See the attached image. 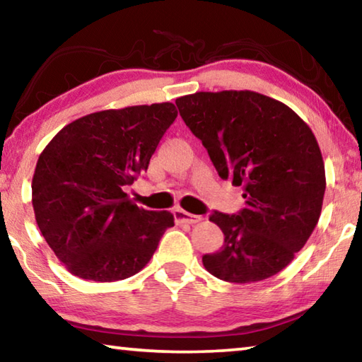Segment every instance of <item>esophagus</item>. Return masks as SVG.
I'll list each match as a JSON object with an SVG mask.
<instances>
[{
  "instance_id": "obj_1",
  "label": "esophagus",
  "mask_w": 362,
  "mask_h": 362,
  "mask_svg": "<svg viewBox=\"0 0 362 362\" xmlns=\"http://www.w3.org/2000/svg\"><path fill=\"white\" fill-rule=\"evenodd\" d=\"M174 217L177 223H188V225H193L196 222H199V220H203L199 216H193V214H189L183 209H175Z\"/></svg>"
}]
</instances>
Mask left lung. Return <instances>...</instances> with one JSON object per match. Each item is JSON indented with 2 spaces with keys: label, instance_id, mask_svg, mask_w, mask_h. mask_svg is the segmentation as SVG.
<instances>
[{
  "label": "left lung",
  "instance_id": "left-lung-1",
  "mask_svg": "<svg viewBox=\"0 0 362 362\" xmlns=\"http://www.w3.org/2000/svg\"><path fill=\"white\" fill-rule=\"evenodd\" d=\"M175 103L218 175L243 187L246 198L238 214L209 217L225 243L203 257L204 268L236 284L274 276L321 216L326 170L315 134L292 108L254 90L196 93Z\"/></svg>",
  "mask_w": 362,
  "mask_h": 362
}]
</instances>
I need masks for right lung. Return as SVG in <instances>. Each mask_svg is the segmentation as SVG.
I'll return each instance as SVG.
<instances>
[{"instance_id":"right-lung-1","label":"right lung","mask_w":362,"mask_h":362,"mask_svg":"<svg viewBox=\"0 0 362 362\" xmlns=\"http://www.w3.org/2000/svg\"><path fill=\"white\" fill-rule=\"evenodd\" d=\"M175 118L170 102L102 110L66 124L41 151L35 218L71 274L99 283L134 276L174 226L173 214L145 211L124 188L146 173Z\"/></svg>"}]
</instances>
